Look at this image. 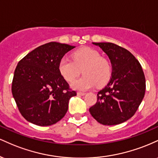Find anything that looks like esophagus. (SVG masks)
I'll return each mask as SVG.
<instances>
[{"label":"esophagus","mask_w":158,"mask_h":158,"mask_svg":"<svg viewBox=\"0 0 158 158\" xmlns=\"http://www.w3.org/2000/svg\"><path fill=\"white\" fill-rule=\"evenodd\" d=\"M77 95L84 96V95H85V92H77Z\"/></svg>","instance_id":"esophagus-1"}]
</instances>
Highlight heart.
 <instances>
[{
    "label": "heart",
    "instance_id": "1",
    "mask_svg": "<svg viewBox=\"0 0 158 158\" xmlns=\"http://www.w3.org/2000/svg\"><path fill=\"white\" fill-rule=\"evenodd\" d=\"M81 70L84 76L72 83L73 89L86 90L97 84L102 86L108 81L111 76V64L106 58L102 57L97 50L83 48L73 54V60L63 57L59 61V70L68 81H73Z\"/></svg>",
    "mask_w": 158,
    "mask_h": 158
}]
</instances>
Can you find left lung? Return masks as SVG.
I'll use <instances>...</instances> for the list:
<instances>
[{
    "instance_id": "left-lung-1",
    "label": "left lung",
    "mask_w": 158,
    "mask_h": 158,
    "mask_svg": "<svg viewBox=\"0 0 158 158\" xmlns=\"http://www.w3.org/2000/svg\"><path fill=\"white\" fill-rule=\"evenodd\" d=\"M93 44L109 57L112 73L108 84L98 92L97 102L89 111L101 124H120L135 115L144 97V73L138 60L126 49L110 42Z\"/></svg>"
}]
</instances>
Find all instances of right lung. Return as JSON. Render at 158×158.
<instances>
[{"mask_svg":"<svg viewBox=\"0 0 158 158\" xmlns=\"http://www.w3.org/2000/svg\"><path fill=\"white\" fill-rule=\"evenodd\" d=\"M75 47L58 42L41 45L18 63L12 93L20 113L29 122L51 126L64 117L75 90L59 70V61Z\"/></svg>","mask_w":158,"mask_h":158,"instance_id":"add662e5","label":"right lung"}]
</instances>
